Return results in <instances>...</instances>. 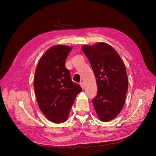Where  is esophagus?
I'll return each instance as SVG.
<instances>
[{
    "mask_svg": "<svg viewBox=\"0 0 156 156\" xmlns=\"http://www.w3.org/2000/svg\"><path fill=\"white\" fill-rule=\"evenodd\" d=\"M80 87H82V89H84V84L83 83H80Z\"/></svg>",
    "mask_w": 156,
    "mask_h": 156,
    "instance_id": "esophagus-1",
    "label": "esophagus"
}]
</instances>
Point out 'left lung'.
<instances>
[{
	"instance_id": "1",
	"label": "left lung",
	"mask_w": 156,
	"mask_h": 156,
	"mask_svg": "<svg viewBox=\"0 0 156 156\" xmlns=\"http://www.w3.org/2000/svg\"><path fill=\"white\" fill-rule=\"evenodd\" d=\"M96 79L98 92L92 100L99 119L113 120L122 109L128 89L125 65L117 51L105 43L82 47Z\"/></svg>"
}]
</instances>
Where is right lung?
I'll return each mask as SVG.
<instances>
[{"label":"right lung","mask_w":156,"mask_h":156,"mask_svg":"<svg viewBox=\"0 0 156 156\" xmlns=\"http://www.w3.org/2000/svg\"><path fill=\"white\" fill-rule=\"evenodd\" d=\"M72 47L58 44L42 56L36 69L34 91L43 114L55 123L67 120L71 108L81 87L72 82L65 60Z\"/></svg>","instance_id":"obj_1"}]
</instances>
